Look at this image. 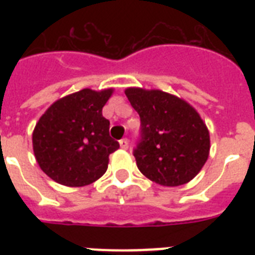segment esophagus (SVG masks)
Listing matches in <instances>:
<instances>
[{"instance_id":"34e87169","label":"esophagus","mask_w":255,"mask_h":255,"mask_svg":"<svg viewBox=\"0 0 255 255\" xmlns=\"http://www.w3.org/2000/svg\"><path fill=\"white\" fill-rule=\"evenodd\" d=\"M119 144H120V147L123 148V149H127V148H128V139H122L119 141Z\"/></svg>"}]
</instances>
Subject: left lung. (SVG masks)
Masks as SVG:
<instances>
[{
  "label": "left lung",
  "mask_w": 255,
  "mask_h": 255,
  "mask_svg": "<svg viewBox=\"0 0 255 255\" xmlns=\"http://www.w3.org/2000/svg\"><path fill=\"white\" fill-rule=\"evenodd\" d=\"M124 92L141 122V140L133 151L140 172L163 186L184 185L196 177L210 149L200 114L161 90L128 87Z\"/></svg>",
  "instance_id": "1"
}]
</instances>
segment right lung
<instances>
[{"label":"right lung","instance_id":"right-lung-1","mask_svg":"<svg viewBox=\"0 0 255 255\" xmlns=\"http://www.w3.org/2000/svg\"><path fill=\"white\" fill-rule=\"evenodd\" d=\"M114 88H83L54 102L33 131L38 165L51 180L66 186L90 185L106 173L108 156L119 148L110 136L104 104Z\"/></svg>","mask_w":255,"mask_h":255}]
</instances>
